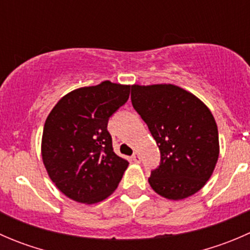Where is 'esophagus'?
<instances>
[{"label": "esophagus", "instance_id": "esophagus-1", "mask_svg": "<svg viewBox=\"0 0 250 250\" xmlns=\"http://www.w3.org/2000/svg\"><path fill=\"white\" fill-rule=\"evenodd\" d=\"M132 160L134 161L135 163H139L140 161H141V157H140V155H139V153H134V155L132 156Z\"/></svg>", "mask_w": 250, "mask_h": 250}]
</instances>
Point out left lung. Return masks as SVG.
I'll return each instance as SVG.
<instances>
[{"mask_svg":"<svg viewBox=\"0 0 250 250\" xmlns=\"http://www.w3.org/2000/svg\"><path fill=\"white\" fill-rule=\"evenodd\" d=\"M133 107L161 152L148 184L168 200H184L206 185L219 157V134L210 110L174 84L132 85Z\"/></svg>","mask_w":250,"mask_h":250,"instance_id":"obj_1","label":"left lung"}]
</instances>
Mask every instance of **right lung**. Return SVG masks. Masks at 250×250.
Wrapping results in <instances>:
<instances>
[{"label": "right lung", "instance_id": "right-lung-1", "mask_svg": "<svg viewBox=\"0 0 250 250\" xmlns=\"http://www.w3.org/2000/svg\"><path fill=\"white\" fill-rule=\"evenodd\" d=\"M129 92L130 85L104 81L70 92L48 115L42 160L50 180L71 200L98 203L117 188L129 163L113 152L107 122Z\"/></svg>", "mask_w": 250, "mask_h": 250}]
</instances>
